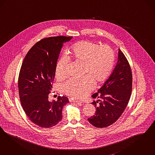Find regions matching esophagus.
I'll return each instance as SVG.
<instances>
[{"label":"esophagus","mask_w":155,"mask_h":155,"mask_svg":"<svg viewBox=\"0 0 155 155\" xmlns=\"http://www.w3.org/2000/svg\"><path fill=\"white\" fill-rule=\"evenodd\" d=\"M69 101L70 102H75V103H83V102L81 101H78V100H76V99H71V98H69Z\"/></svg>","instance_id":"esophagus-1"}]
</instances>
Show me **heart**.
Here are the masks:
<instances>
[{"mask_svg":"<svg viewBox=\"0 0 155 155\" xmlns=\"http://www.w3.org/2000/svg\"><path fill=\"white\" fill-rule=\"evenodd\" d=\"M70 57L83 62V73L81 77H72L63 84L65 94L75 98L85 97L95 87V80L102 82L106 80L114 64V53L106 45H99L90 41H81L74 44L70 49ZM70 58L64 54L56 64V75L58 79L66 76L67 67Z\"/></svg>","mask_w":155,"mask_h":155,"instance_id":"b5f03b06","label":"heart"}]
</instances>
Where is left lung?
<instances>
[{
    "label": "left lung",
    "mask_w": 155,
    "mask_h": 155,
    "mask_svg": "<svg viewBox=\"0 0 155 155\" xmlns=\"http://www.w3.org/2000/svg\"><path fill=\"white\" fill-rule=\"evenodd\" d=\"M132 80L130 66L119 49L118 61L113 73L97 92L92 95L93 98H99L91 103L96 108L95 114L88 118L92 125L106 127L118 120L130 98Z\"/></svg>",
    "instance_id": "8db88e82"
}]
</instances>
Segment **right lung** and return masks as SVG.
Here are the masks:
<instances>
[{
    "label": "right lung",
    "mask_w": 155,
    "mask_h": 155,
    "mask_svg": "<svg viewBox=\"0 0 155 155\" xmlns=\"http://www.w3.org/2000/svg\"><path fill=\"white\" fill-rule=\"evenodd\" d=\"M72 37L56 36L43 38L29 50L23 60L18 78V91L23 110L36 125L49 128L62 120L68 97L58 96L49 102L56 67L64 42Z\"/></svg>",
    "instance_id": "add662e5"
}]
</instances>
